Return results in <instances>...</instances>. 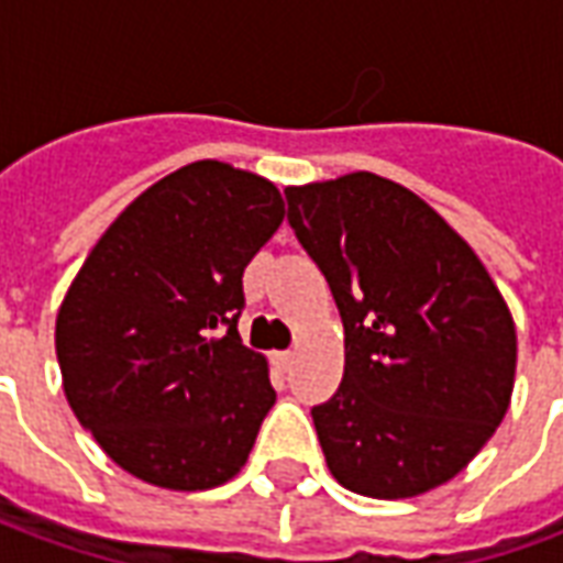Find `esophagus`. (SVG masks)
<instances>
[{
  "label": "esophagus",
  "instance_id": "34e87169",
  "mask_svg": "<svg viewBox=\"0 0 563 563\" xmlns=\"http://www.w3.org/2000/svg\"><path fill=\"white\" fill-rule=\"evenodd\" d=\"M273 360H276V366L282 368V372H287V368H290V363H294V354H290V351H278Z\"/></svg>",
  "mask_w": 563,
  "mask_h": 563
}]
</instances>
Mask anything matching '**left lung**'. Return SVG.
<instances>
[{
  "instance_id": "left-lung-1",
  "label": "left lung",
  "mask_w": 563,
  "mask_h": 563,
  "mask_svg": "<svg viewBox=\"0 0 563 563\" xmlns=\"http://www.w3.org/2000/svg\"><path fill=\"white\" fill-rule=\"evenodd\" d=\"M344 323V377L311 408L330 474L396 500L453 479L510 408L516 327L474 249L384 176L285 188Z\"/></svg>"
}]
</instances>
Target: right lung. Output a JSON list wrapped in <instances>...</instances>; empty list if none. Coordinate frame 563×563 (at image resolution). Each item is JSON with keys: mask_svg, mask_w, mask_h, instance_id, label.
I'll return each mask as SVG.
<instances>
[{"mask_svg": "<svg viewBox=\"0 0 563 563\" xmlns=\"http://www.w3.org/2000/svg\"><path fill=\"white\" fill-rule=\"evenodd\" d=\"M282 219L264 176L186 164L119 212L68 287L56 318L65 399L143 483L212 489L252 453L276 389L236 330L242 273Z\"/></svg>", "mask_w": 563, "mask_h": 563, "instance_id": "obj_1", "label": "right lung"}]
</instances>
